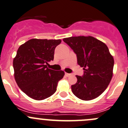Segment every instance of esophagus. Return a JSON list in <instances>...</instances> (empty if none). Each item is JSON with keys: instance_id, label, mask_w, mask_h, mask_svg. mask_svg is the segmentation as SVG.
Segmentation results:
<instances>
[{"instance_id": "1", "label": "esophagus", "mask_w": 128, "mask_h": 128, "mask_svg": "<svg viewBox=\"0 0 128 128\" xmlns=\"http://www.w3.org/2000/svg\"><path fill=\"white\" fill-rule=\"evenodd\" d=\"M65 75L67 76V77H69V76H71V74L70 73H67V72H65Z\"/></svg>"}]
</instances>
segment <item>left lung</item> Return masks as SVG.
Here are the masks:
<instances>
[{
  "label": "left lung",
  "instance_id": "8db88e82",
  "mask_svg": "<svg viewBox=\"0 0 128 128\" xmlns=\"http://www.w3.org/2000/svg\"><path fill=\"white\" fill-rule=\"evenodd\" d=\"M77 56L84 74L78 76L71 86L74 95L81 100H91L106 90L113 74L114 60L107 45L91 36H71L63 39Z\"/></svg>",
  "mask_w": 128,
  "mask_h": 128
}]
</instances>
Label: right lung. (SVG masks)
Returning a JSON list of instances; mask_svg holds the SVG:
<instances>
[{"label":"right lung","mask_w":128,"mask_h":128,"mask_svg":"<svg viewBox=\"0 0 128 128\" xmlns=\"http://www.w3.org/2000/svg\"><path fill=\"white\" fill-rule=\"evenodd\" d=\"M60 43V40L33 38L19 47L13 60L14 78L32 98L42 100L50 96L64 77V71L50 70L46 65L54 60L55 48Z\"/></svg>","instance_id":"obj_1"}]
</instances>
